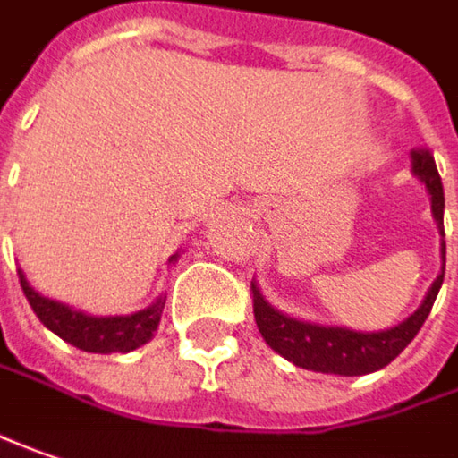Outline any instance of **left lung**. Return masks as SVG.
Here are the masks:
<instances>
[{"instance_id": "1", "label": "left lung", "mask_w": 458, "mask_h": 458, "mask_svg": "<svg viewBox=\"0 0 458 458\" xmlns=\"http://www.w3.org/2000/svg\"><path fill=\"white\" fill-rule=\"evenodd\" d=\"M412 174L420 182H426L433 217L444 235V184H441L430 150H412ZM441 259L446 268V241H441ZM441 284H444V271L436 276L433 287L428 289L423 305L415 310L405 323L389 330H379V333H356L348 328L302 323L271 308L256 284H250V294H253V318L264 341L294 367L323 371V374H341V377H361V374H371L377 369L387 367L389 361H394L403 353V348L423 328Z\"/></svg>"}]
</instances>
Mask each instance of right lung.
Listing matches in <instances>:
<instances>
[{
    "label": "right lung",
    "instance_id": "1",
    "mask_svg": "<svg viewBox=\"0 0 458 458\" xmlns=\"http://www.w3.org/2000/svg\"><path fill=\"white\" fill-rule=\"evenodd\" d=\"M20 274L22 292L30 302L32 312L40 318V323L53 330L58 338H64L71 346L89 351V353H128L132 348L143 346L150 341L153 330L161 323L164 300H158L148 310H140L135 315H117V318H91L84 312L66 308L61 302H53L48 297L38 294L28 284L25 274Z\"/></svg>",
    "mask_w": 458,
    "mask_h": 458
}]
</instances>
